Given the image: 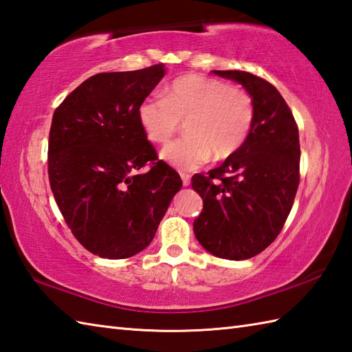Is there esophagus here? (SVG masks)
I'll use <instances>...</instances> for the list:
<instances>
[{
	"instance_id": "1",
	"label": "esophagus",
	"mask_w": 352,
	"mask_h": 352,
	"mask_svg": "<svg viewBox=\"0 0 352 352\" xmlns=\"http://www.w3.org/2000/svg\"><path fill=\"white\" fill-rule=\"evenodd\" d=\"M180 175H182L183 186H189L190 184V175H188V174H180Z\"/></svg>"
}]
</instances>
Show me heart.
<instances>
[{"label":"heart","instance_id":"b5f03b06","mask_svg":"<svg viewBox=\"0 0 352 352\" xmlns=\"http://www.w3.org/2000/svg\"><path fill=\"white\" fill-rule=\"evenodd\" d=\"M139 121L154 144H168L186 124L188 139L162 149V159L178 170H195L210 159L226 160L248 139L254 124V101L241 87L189 74L172 83L164 98H148L139 106Z\"/></svg>","mask_w":352,"mask_h":352}]
</instances>
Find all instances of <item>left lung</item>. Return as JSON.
<instances>
[{"label":"left lung","instance_id":"obj_1","mask_svg":"<svg viewBox=\"0 0 352 352\" xmlns=\"http://www.w3.org/2000/svg\"><path fill=\"white\" fill-rule=\"evenodd\" d=\"M213 72L241 83L252 96L254 124L234 155L207 175L192 177L204 203L193 231L216 257L246 260L275 241L294 206L300 133L287 102L269 81L245 71Z\"/></svg>","mask_w":352,"mask_h":352}]
</instances>
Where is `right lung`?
I'll use <instances>...</instances> for the list:
<instances>
[{
    "mask_svg": "<svg viewBox=\"0 0 352 352\" xmlns=\"http://www.w3.org/2000/svg\"><path fill=\"white\" fill-rule=\"evenodd\" d=\"M163 76V63L96 74L52 115L51 190L74 237L102 258L145 250L183 186L178 172L159 160L139 121L140 102Z\"/></svg>",
    "mask_w": 352,
    "mask_h": 352,
    "instance_id": "1",
    "label": "right lung"
}]
</instances>
